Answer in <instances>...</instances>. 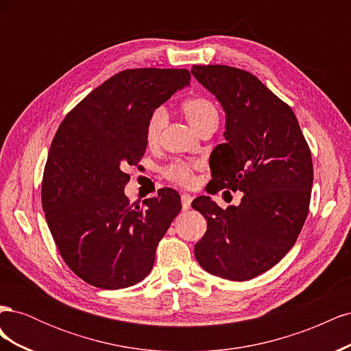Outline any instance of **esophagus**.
Returning a JSON list of instances; mask_svg holds the SVG:
<instances>
[{
	"label": "esophagus",
	"instance_id": "34e87169",
	"mask_svg": "<svg viewBox=\"0 0 351 351\" xmlns=\"http://www.w3.org/2000/svg\"><path fill=\"white\" fill-rule=\"evenodd\" d=\"M192 200H193L192 195H189V193L182 195V206L184 210H187L190 208V205H192Z\"/></svg>",
	"mask_w": 351,
	"mask_h": 351
}]
</instances>
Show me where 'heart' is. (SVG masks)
<instances>
[{
    "label": "heart",
    "instance_id": "heart-1",
    "mask_svg": "<svg viewBox=\"0 0 351 351\" xmlns=\"http://www.w3.org/2000/svg\"><path fill=\"white\" fill-rule=\"evenodd\" d=\"M182 111L187 121L192 124L195 129L199 132L202 127L212 121H218V110L210 99L206 97H192L186 99L182 104ZM167 112L162 107L154 110L149 120L146 123L145 137L146 143L154 146L158 143L159 136L165 125ZM199 167V162H187L183 159H177L171 164L164 167L162 174L169 182H173L180 186H190L195 182V169Z\"/></svg>",
    "mask_w": 351,
    "mask_h": 351
}]
</instances>
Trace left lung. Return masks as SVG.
<instances>
[{"label":"left lung","instance_id":"left-lung-1","mask_svg":"<svg viewBox=\"0 0 351 351\" xmlns=\"http://www.w3.org/2000/svg\"><path fill=\"white\" fill-rule=\"evenodd\" d=\"M192 74L226 111V143L215 147L212 192H243L239 206L209 196L192 208L208 222L195 256L206 272L246 281L277 265L299 237L313 184L312 154L293 110L252 73L193 66ZM210 165V164H209Z\"/></svg>","mask_w":351,"mask_h":351}]
</instances>
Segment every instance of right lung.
<instances>
[{
    "instance_id": "obj_1",
    "label": "right lung",
    "mask_w": 351,
    "mask_h": 351,
    "mask_svg": "<svg viewBox=\"0 0 351 351\" xmlns=\"http://www.w3.org/2000/svg\"><path fill=\"white\" fill-rule=\"evenodd\" d=\"M189 83L186 69L123 70L60 124L42 178V208L61 258L84 282L119 290L151 272L182 202L167 187L130 204L125 168L145 155L154 110Z\"/></svg>"
}]
</instances>
